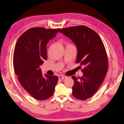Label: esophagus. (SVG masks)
Segmentation results:
<instances>
[{"mask_svg": "<svg viewBox=\"0 0 124 124\" xmlns=\"http://www.w3.org/2000/svg\"><path fill=\"white\" fill-rule=\"evenodd\" d=\"M66 78V76H58V78L59 79H64V78Z\"/></svg>", "mask_w": 124, "mask_h": 124, "instance_id": "obj_1", "label": "esophagus"}]
</instances>
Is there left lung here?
Wrapping results in <instances>:
<instances>
[{
  "instance_id": "8db88e82",
  "label": "left lung",
  "mask_w": 124,
  "mask_h": 124,
  "mask_svg": "<svg viewBox=\"0 0 124 124\" xmlns=\"http://www.w3.org/2000/svg\"><path fill=\"white\" fill-rule=\"evenodd\" d=\"M60 32L76 44V63L83 67V77H71L74 81L72 95L80 100L87 99L98 89L108 71V59L102 41L98 33L83 25L63 28Z\"/></svg>"
}]
</instances>
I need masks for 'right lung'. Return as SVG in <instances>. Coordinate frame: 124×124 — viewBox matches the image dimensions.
Here are the masks:
<instances>
[{
	"instance_id": "1",
	"label": "right lung",
	"mask_w": 124,
	"mask_h": 124,
	"mask_svg": "<svg viewBox=\"0 0 124 124\" xmlns=\"http://www.w3.org/2000/svg\"><path fill=\"white\" fill-rule=\"evenodd\" d=\"M61 29L35 27L22 34L16 43L13 66L20 84L36 99L46 100L53 95L58 78L45 74L40 66L47 59L46 44Z\"/></svg>"
}]
</instances>
